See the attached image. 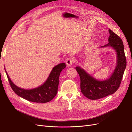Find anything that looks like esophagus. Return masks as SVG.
<instances>
[{
  "mask_svg": "<svg viewBox=\"0 0 132 132\" xmlns=\"http://www.w3.org/2000/svg\"><path fill=\"white\" fill-rule=\"evenodd\" d=\"M74 59L73 58H68L66 59V64L68 66H70L74 63Z\"/></svg>",
  "mask_w": 132,
  "mask_h": 132,
  "instance_id": "34e87169",
  "label": "esophagus"
}]
</instances>
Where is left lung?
Instances as JSON below:
<instances>
[{
    "mask_svg": "<svg viewBox=\"0 0 132 132\" xmlns=\"http://www.w3.org/2000/svg\"><path fill=\"white\" fill-rule=\"evenodd\" d=\"M109 43L101 46H111L117 54V65L111 77L105 81H98L93 78L80 68H75L80 78V89L82 94L90 100H97L114 94L120 86L124 71L126 68V57L121 38L109 30Z\"/></svg>",
    "mask_w": 132,
    "mask_h": 132,
    "instance_id": "obj_1",
    "label": "left lung"
}]
</instances>
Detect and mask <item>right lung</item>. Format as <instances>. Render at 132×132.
Wrapping results in <instances>:
<instances>
[{
  "label": "right lung",
  "instance_id": "obj_1",
  "mask_svg": "<svg viewBox=\"0 0 132 132\" xmlns=\"http://www.w3.org/2000/svg\"><path fill=\"white\" fill-rule=\"evenodd\" d=\"M66 67L64 63L55 66L51 72L46 81L39 87L31 90H25L19 88L11 81L7 75V79L11 89L19 96L27 100L37 102L46 103L51 101L57 94L59 84V78L62 70Z\"/></svg>",
  "mask_w": 132,
  "mask_h": 132
}]
</instances>
